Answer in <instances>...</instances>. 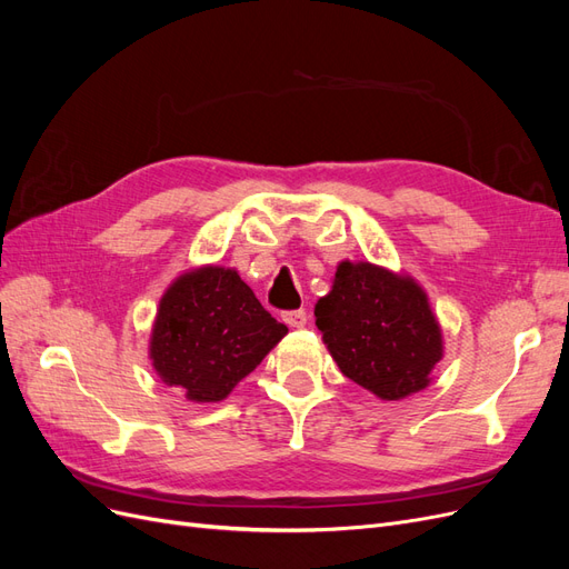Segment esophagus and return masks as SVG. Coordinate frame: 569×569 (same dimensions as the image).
<instances>
[{
  "instance_id": "obj_1",
  "label": "esophagus",
  "mask_w": 569,
  "mask_h": 569,
  "mask_svg": "<svg viewBox=\"0 0 569 569\" xmlns=\"http://www.w3.org/2000/svg\"><path fill=\"white\" fill-rule=\"evenodd\" d=\"M282 318L289 327H295V330H299V327H303L308 322V316H306V311H301V308L299 311H287Z\"/></svg>"
}]
</instances>
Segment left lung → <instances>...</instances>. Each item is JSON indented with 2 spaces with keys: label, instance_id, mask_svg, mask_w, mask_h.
<instances>
[{
  "label": "left lung",
  "instance_id": "left-lung-1",
  "mask_svg": "<svg viewBox=\"0 0 569 569\" xmlns=\"http://www.w3.org/2000/svg\"><path fill=\"white\" fill-rule=\"evenodd\" d=\"M316 325L339 370L382 401L432 385L443 332L422 284L370 261H341L316 303Z\"/></svg>",
  "mask_w": 569,
  "mask_h": 569
}]
</instances>
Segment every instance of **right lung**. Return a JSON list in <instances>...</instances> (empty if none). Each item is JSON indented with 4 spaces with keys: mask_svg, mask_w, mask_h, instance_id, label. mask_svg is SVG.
<instances>
[{
    "mask_svg": "<svg viewBox=\"0 0 569 569\" xmlns=\"http://www.w3.org/2000/svg\"><path fill=\"white\" fill-rule=\"evenodd\" d=\"M274 320L234 268L206 263L180 272L159 301L149 360L166 387L192 403H218L280 343Z\"/></svg>",
    "mask_w": 569,
    "mask_h": 569,
    "instance_id": "obj_1",
    "label": "right lung"
}]
</instances>
